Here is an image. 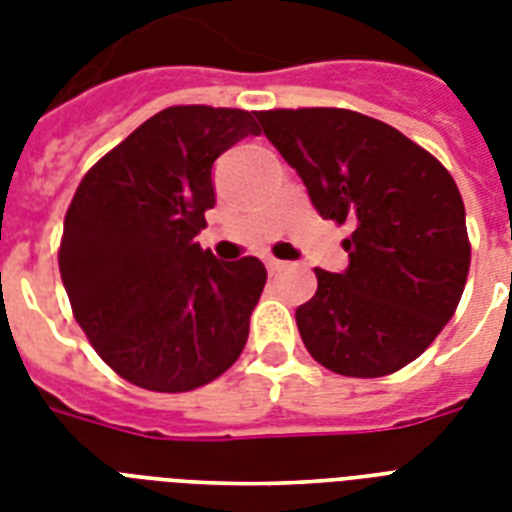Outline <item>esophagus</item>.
I'll return each instance as SVG.
<instances>
[{"label":"esophagus","mask_w":512,"mask_h":512,"mask_svg":"<svg viewBox=\"0 0 512 512\" xmlns=\"http://www.w3.org/2000/svg\"><path fill=\"white\" fill-rule=\"evenodd\" d=\"M265 268H268L271 276H276V273L287 271V263H284V260H276V257H268V260H265Z\"/></svg>","instance_id":"esophagus-1"}]
</instances>
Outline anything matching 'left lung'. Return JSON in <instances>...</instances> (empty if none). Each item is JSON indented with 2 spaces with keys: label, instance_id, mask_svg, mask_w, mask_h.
<instances>
[{
  "label": "left lung",
  "instance_id": "8db88e82",
  "mask_svg": "<svg viewBox=\"0 0 512 512\" xmlns=\"http://www.w3.org/2000/svg\"><path fill=\"white\" fill-rule=\"evenodd\" d=\"M257 122L319 215L353 228L348 268H316L319 289L297 308L305 348L345 377L404 369L452 319L468 281L454 177L396 127L348 108H276Z\"/></svg>",
  "mask_w": 512,
  "mask_h": 512
}]
</instances>
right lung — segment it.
I'll return each mask as SVG.
<instances>
[{
  "label": "right lung",
  "mask_w": 512,
  "mask_h": 512,
  "mask_svg": "<svg viewBox=\"0 0 512 512\" xmlns=\"http://www.w3.org/2000/svg\"><path fill=\"white\" fill-rule=\"evenodd\" d=\"M247 135L260 130L241 108H164L71 199L58 252L71 311L98 356L138 388H201L247 345L265 265L220 263L196 241L215 207L212 164Z\"/></svg>",
  "instance_id": "obj_1"
}]
</instances>
